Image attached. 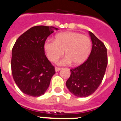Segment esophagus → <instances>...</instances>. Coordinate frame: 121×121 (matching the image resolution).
I'll use <instances>...</instances> for the list:
<instances>
[{
    "instance_id": "obj_1",
    "label": "esophagus",
    "mask_w": 121,
    "mask_h": 121,
    "mask_svg": "<svg viewBox=\"0 0 121 121\" xmlns=\"http://www.w3.org/2000/svg\"><path fill=\"white\" fill-rule=\"evenodd\" d=\"M55 72H58V71H59V70H60L61 68H60V67H55Z\"/></svg>"
}]
</instances>
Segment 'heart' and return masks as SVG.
<instances>
[{
  "mask_svg": "<svg viewBox=\"0 0 121 121\" xmlns=\"http://www.w3.org/2000/svg\"><path fill=\"white\" fill-rule=\"evenodd\" d=\"M91 41L85 35L73 31L57 34L54 40H46L43 48L48 59L55 62L64 54L65 58L58 62L61 65L70 64L80 65L87 59L91 49Z\"/></svg>",
  "mask_w": 121,
  "mask_h": 121,
  "instance_id": "obj_1",
  "label": "heart"
}]
</instances>
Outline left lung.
Here are the masks:
<instances>
[{
	"label": "left lung",
	"mask_w": 121,
	"mask_h": 121,
	"mask_svg": "<svg viewBox=\"0 0 121 121\" xmlns=\"http://www.w3.org/2000/svg\"><path fill=\"white\" fill-rule=\"evenodd\" d=\"M89 34L92 43L90 56L83 64L70 69V76L66 83L70 92L79 97H86L96 91L102 82L108 65L104 44L91 31Z\"/></svg>",
	"instance_id": "8db88e82"
}]
</instances>
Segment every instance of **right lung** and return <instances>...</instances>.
Segmentation results:
<instances>
[{
	"label": "right lung",
	"mask_w": 121,
	"mask_h": 121,
	"mask_svg": "<svg viewBox=\"0 0 121 121\" xmlns=\"http://www.w3.org/2000/svg\"><path fill=\"white\" fill-rule=\"evenodd\" d=\"M57 28L37 26L21 35L12 51L13 80L23 93L32 97L44 94L55 74V68L45 55L43 45Z\"/></svg>",
	"instance_id": "right-lung-1"
}]
</instances>
